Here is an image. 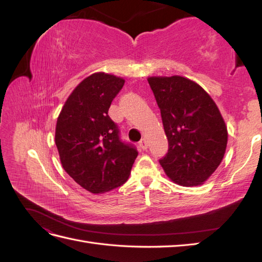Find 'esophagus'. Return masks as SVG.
<instances>
[{"label":"esophagus","instance_id":"esophagus-1","mask_svg":"<svg viewBox=\"0 0 262 262\" xmlns=\"http://www.w3.org/2000/svg\"><path fill=\"white\" fill-rule=\"evenodd\" d=\"M139 145H140V147H141L142 149H146V148H147V146H148V144H147V141H146L145 139H143V140H142V141L140 142Z\"/></svg>","mask_w":262,"mask_h":262}]
</instances>
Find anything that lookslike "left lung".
<instances>
[{
    "instance_id": "1",
    "label": "left lung",
    "mask_w": 262,
    "mask_h": 262,
    "mask_svg": "<svg viewBox=\"0 0 262 262\" xmlns=\"http://www.w3.org/2000/svg\"><path fill=\"white\" fill-rule=\"evenodd\" d=\"M147 81L168 139L161 166L177 185H202L219 167L227 145V128L216 104L187 77L150 76Z\"/></svg>"
}]
</instances>
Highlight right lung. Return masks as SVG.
Listing matches in <instances>:
<instances>
[{
    "mask_svg": "<svg viewBox=\"0 0 262 262\" xmlns=\"http://www.w3.org/2000/svg\"><path fill=\"white\" fill-rule=\"evenodd\" d=\"M124 85L122 77L94 73L78 84L62 107L55 125L62 167L82 188L105 193L128 180L138 150L119 138L108 116Z\"/></svg>",
    "mask_w": 262,
    "mask_h": 262,
    "instance_id": "add662e5",
    "label": "right lung"
}]
</instances>
